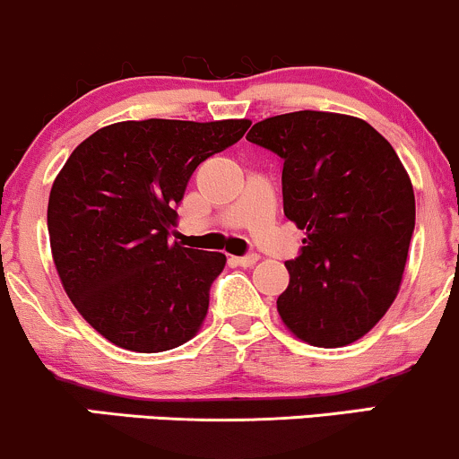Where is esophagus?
<instances>
[{"label":"esophagus","instance_id":"34e87169","mask_svg":"<svg viewBox=\"0 0 459 459\" xmlns=\"http://www.w3.org/2000/svg\"><path fill=\"white\" fill-rule=\"evenodd\" d=\"M257 260H260V255H257V253H249V255H242V257H231V262H234L236 266H245V268L253 266Z\"/></svg>","mask_w":459,"mask_h":459}]
</instances>
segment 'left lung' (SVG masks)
<instances>
[{
	"instance_id": "1",
	"label": "left lung",
	"mask_w": 459,
	"mask_h": 459,
	"mask_svg": "<svg viewBox=\"0 0 459 459\" xmlns=\"http://www.w3.org/2000/svg\"><path fill=\"white\" fill-rule=\"evenodd\" d=\"M283 159V212L307 231L285 262L277 311L296 337L342 348L378 325L400 292L414 231V191L400 156L365 120L294 111L247 134Z\"/></svg>"
}]
</instances>
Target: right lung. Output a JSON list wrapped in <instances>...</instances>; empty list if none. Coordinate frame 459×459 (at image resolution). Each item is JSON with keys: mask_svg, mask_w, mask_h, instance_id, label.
I'll list each match as a JSON object with an SVG mask.
<instances>
[{"mask_svg": "<svg viewBox=\"0 0 459 459\" xmlns=\"http://www.w3.org/2000/svg\"><path fill=\"white\" fill-rule=\"evenodd\" d=\"M249 120L117 122L81 142L47 208L57 274L91 328L133 352L195 337L223 253L169 245L193 171L234 145Z\"/></svg>", "mask_w": 459, "mask_h": 459, "instance_id": "1", "label": "right lung"}]
</instances>
